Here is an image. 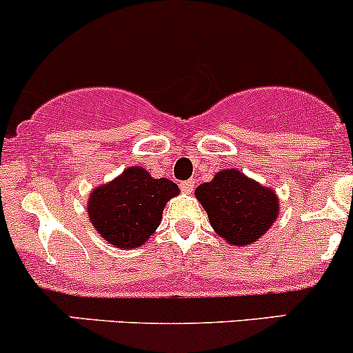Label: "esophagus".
Masks as SVG:
<instances>
[{
    "label": "esophagus",
    "instance_id": "1",
    "mask_svg": "<svg viewBox=\"0 0 353 353\" xmlns=\"http://www.w3.org/2000/svg\"><path fill=\"white\" fill-rule=\"evenodd\" d=\"M194 184H196L194 179L184 181V183L181 184V189H183V192H185V194H189V192H192V189H194Z\"/></svg>",
    "mask_w": 353,
    "mask_h": 353
}]
</instances>
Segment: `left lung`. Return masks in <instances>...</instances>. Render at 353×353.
<instances>
[{"mask_svg": "<svg viewBox=\"0 0 353 353\" xmlns=\"http://www.w3.org/2000/svg\"><path fill=\"white\" fill-rule=\"evenodd\" d=\"M196 199L206 209L212 230L233 246L253 245L273 226L280 201L265 188L236 169H224L211 183L196 189Z\"/></svg>", "mask_w": 353, "mask_h": 353, "instance_id": "left-lung-1", "label": "left lung"}]
</instances>
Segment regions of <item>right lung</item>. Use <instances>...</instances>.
<instances>
[{
	"mask_svg": "<svg viewBox=\"0 0 353 353\" xmlns=\"http://www.w3.org/2000/svg\"><path fill=\"white\" fill-rule=\"evenodd\" d=\"M177 194L179 188L172 181L154 179L147 169L134 165L90 192L88 218L112 246L132 250L154 234L164 206Z\"/></svg>",
	"mask_w": 353,
	"mask_h": 353,
	"instance_id": "obj_1",
	"label": "right lung"
}]
</instances>
